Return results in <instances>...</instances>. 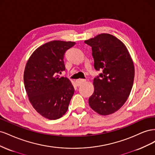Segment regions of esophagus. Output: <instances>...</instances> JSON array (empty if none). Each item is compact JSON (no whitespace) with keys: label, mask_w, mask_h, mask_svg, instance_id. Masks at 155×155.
Masks as SVG:
<instances>
[{"label":"esophagus","mask_w":155,"mask_h":155,"mask_svg":"<svg viewBox=\"0 0 155 155\" xmlns=\"http://www.w3.org/2000/svg\"><path fill=\"white\" fill-rule=\"evenodd\" d=\"M85 82H86V79H77V80L76 81V85L78 87L82 85V84H83Z\"/></svg>","instance_id":"obj_1"}]
</instances>
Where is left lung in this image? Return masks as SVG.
Returning <instances> with one entry per match:
<instances>
[{"mask_svg": "<svg viewBox=\"0 0 155 155\" xmlns=\"http://www.w3.org/2000/svg\"><path fill=\"white\" fill-rule=\"evenodd\" d=\"M85 43L91 46L95 69L102 72L94 79V91L89 105L101 115L114 113L123 106L132 89V59L125 45L110 34L98 35Z\"/></svg>", "mask_w": 155, "mask_h": 155, "instance_id": "1", "label": "left lung"}]
</instances>
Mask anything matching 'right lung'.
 Listing matches in <instances>:
<instances>
[{"instance_id":"1","label":"right lung","mask_w":155,"mask_h":155,"mask_svg":"<svg viewBox=\"0 0 155 155\" xmlns=\"http://www.w3.org/2000/svg\"><path fill=\"white\" fill-rule=\"evenodd\" d=\"M74 42L53 41L41 46L30 56L24 72L27 95L37 112L50 120L66 113L74 93L71 82L59 74L65 70L66 51Z\"/></svg>"}]
</instances>
